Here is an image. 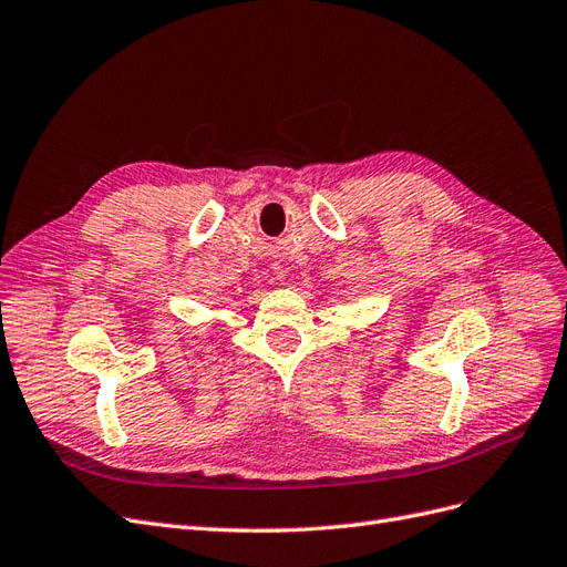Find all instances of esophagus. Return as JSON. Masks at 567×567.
I'll return each mask as SVG.
<instances>
[{
    "instance_id": "1",
    "label": "esophagus",
    "mask_w": 567,
    "mask_h": 567,
    "mask_svg": "<svg viewBox=\"0 0 567 567\" xmlns=\"http://www.w3.org/2000/svg\"><path fill=\"white\" fill-rule=\"evenodd\" d=\"M271 271H274V277H277L279 281H281V279H286V271H284V267H279V265H274V267H271Z\"/></svg>"
}]
</instances>
